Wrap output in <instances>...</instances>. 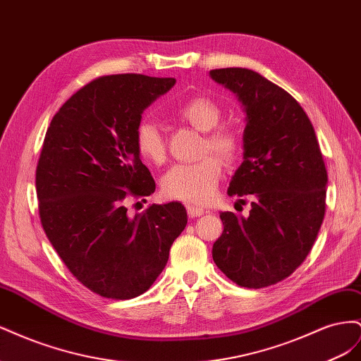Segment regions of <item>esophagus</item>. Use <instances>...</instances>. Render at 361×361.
I'll return each instance as SVG.
<instances>
[{
    "instance_id": "34e87169",
    "label": "esophagus",
    "mask_w": 361,
    "mask_h": 361,
    "mask_svg": "<svg viewBox=\"0 0 361 361\" xmlns=\"http://www.w3.org/2000/svg\"><path fill=\"white\" fill-rule=\"evenodd\" d=\"M187 211H188V215L191 218H197V216L204 214V211L202 209V207H197V206H194V204H188L187 206Z\"/></svg>"
}]
</instances>
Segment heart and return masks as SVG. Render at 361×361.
<instances>
[{
	"mask_svg": "<svg viewBox=\"0 0 361 361\" xmlns=\"http://www.w3.org/2000/svg\"><path fill=\"white\" fill-rule=\"evenodd\" d=\"M173 116L180 122L203 133L202 161L176 164L161 180L162 194L167 199L192 204L211 202L223 174V164L233 161L241 149V141L233 129L220 125L223 110L207 96H192L173 108ZM134 145L140 158L150 164L166 161V141L159 126L152 120H141L134 133ZM214 153L217 157L209 156ZM208 157H206L205 155Z\"/></svg>",
	"mask_w": 361,
	"mask_h": 361,
	"instance_id": "heart-1",
	"label": "heart"
}]
</instances>
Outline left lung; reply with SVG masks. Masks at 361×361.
<instances>
[{"instance_id":"obj_1","label":"left lung","mask_w":361,"mask_h":361,"mask_svg":"<svg viewBox=\"0 0 361 361\" xmlns=\"http://www.w3.org/2000/svg\"><path fill=\"white\" fill-rule=\"evenodd\" d=\"M209 75L244 105V161L227 192L251 200L247 218L220 214L224 231L212 257L236 285L267 288L307 257L324 220L329 176L312 122L286 90L244 68Z\"/></svg>"}]
</instances>
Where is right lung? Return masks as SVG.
<instances>
[{"label": "right lung", "mask_w": 361, "mask_h": 361, "mask_svg": "<svg viewBox=\"0 0 361 361\" xmlns=\"http://www.w3.org/2000/svg\"><path fill=\"white\" fill-rule=\"evenodd\" d=\"M174 82L137 73L96 78L63 104L43 141L36 170L43 231L73 277L105 298H135L154 285L188 221L178 202L134 218L126 207L129 197L155 191L134 133Z\"/></svg>", "instance_id": "add662e5"}]
</instances>
